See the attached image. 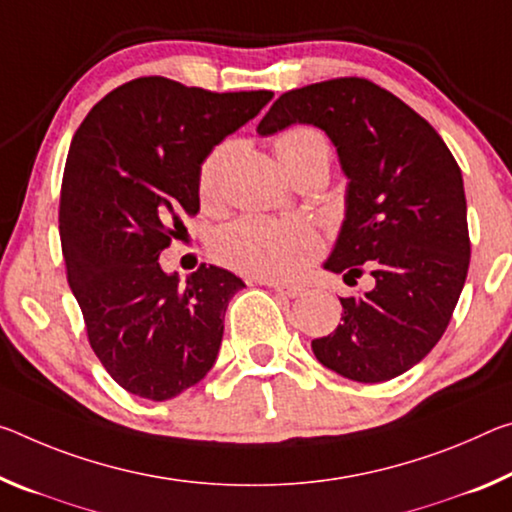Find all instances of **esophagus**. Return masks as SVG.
Segmentation results:
<instances>
[{"mask_svg":"<svg viewBox=\"0 0 512 512\" xmlns=\"http://www.w3.org/2000/svg\"><path fill=\"white\" fill-rule=\"evenodd\" d=\"M266 287H271V289H275L278 291V294H282V296H287V298H296V296H300L303 294V287H296V285H282V282H275V280H266L264 282Z\"/></svg>","mask_w":512,"mask_h":512,"instance_id":"1","label":"esophagus"}]
</instances>
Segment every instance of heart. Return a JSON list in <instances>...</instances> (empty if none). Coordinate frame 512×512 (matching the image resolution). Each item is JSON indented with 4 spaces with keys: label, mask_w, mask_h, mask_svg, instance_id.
Returning <instances> with one entry per match:
<instances>
[{
    "label": "heart",
    "mask_w": 512,
    "mask_h": 512,
    "mask_svg": "<svg viewBox=\"0 0 512 512\" xmlns=\"http://www.w3.org/2000/svg\"><path fill=\"white\" fill-rule=\"evenodd\" d=\"M275 152L285 170L312 161H330V143L319 129L291 127L275 141ZM225 148L214 150L200 168V196L212 200ZM321 237L314 227L298 221L246 216L216 234L214 250L230 269L262 280H289L321 253Z\"/></svg>",
    "instance_id": "heart-1"
}]
</instances>
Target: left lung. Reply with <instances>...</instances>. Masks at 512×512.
Masks as SVG:
<instances>
[{
	"label": "left lung",
	"mask_w": 512,
	"mask_h": 512,
	"mask_svg": "<svg viewBox=\"0 0 512 512\" xmlns=\"http://www.w3.org/2000/svg\"><path fill=\"white\" fill-rule=\"evenodd\" d=\"M314 125L337 148L346 175L344 221L323 264L373 287L339 298L335 332L314 339L323 367L358 383H385L440 342L469 269L462 173L442 136L385 88L360 77L280 95L259 136Z\"/></svg>",
	"instance_id": "8db88e82"
}]
</instances>
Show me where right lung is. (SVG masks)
<instances>
[{
  "instance_id": "add662e5",
  "label": "right lung",
  "mask_w": 512,
  "mask_h": 512,
  "mask_svg": "<svg viewBox=\"0 0 512 512\" xmlns=\"http://www.w3.org/2000/svg\"><path fill=\"white\" fill-rule=\"evenodd\" d=\"M271 91L212 93L141 77L95 104L70 143L59 232L88 342L129 394L168 401L214 367L243 280L202 264L182 282L159 255L198 214L200 168Z\"/></svg>"
}]
</instances>
